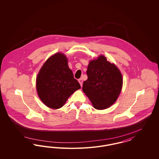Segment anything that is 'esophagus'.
<instances>
[{"instance_id":"esophagus-1","label":"esophagus","mask_w":159,"mask_h":159,"mask_svg":"<svg viewBox=\"0 0 159 159\" xmlns=\"http://www.w3.org/2000/svg\"><path fill=\"white\" fill-rule=\"evenodd\" d=\"M78 81H79V82L80 83L81 87H82V85H83V80H82V79H79Z\"/></svg>"}]
</instances>
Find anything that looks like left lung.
Masks as SVG:
<instances>
[{"instance_id":"8db88e82","label":"left lung","mask_w":159,"mask_h":159,"mask_svg":"<svg viewBox=\"0 0 159 159\" xmlns=\"http://www.w3.org/2000/svg\"><path fill=\"white\" fill-rule=\"evenodd\" d=\"M88 79L82 90L95 109L104 110L116 101L121 92L123 79L119 68L104 55L90 61L86 71Z\"/></svg>"}]
</instances>
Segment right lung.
<instances>
[{"instance_id": "right-lung-1", "label": "right lung", "mask_w": 159, "mask_h": 159, "mask_svg": "<svg viewBox=\"0 0 159 159\" xmlns=\"http://www.w3.org/2000/svg\"><path fill=\"white\" fill-rule=\"evenodd\" d=\"M80 88L64 53H55L49 57L36 78L39 98L45 105L53 109L62 107L69 97Z\"/></svg>"}]
</instances>
